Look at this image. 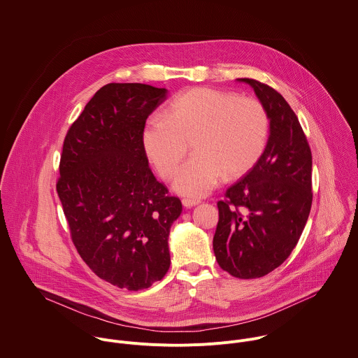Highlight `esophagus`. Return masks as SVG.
Returning <instances> with one entry per match:
<instances>
[{"label": "esophagus", "instance_id": "esophagus-1", "mask_svg": "<svg viewBox=\"0 0 358 358\" xmlns=\"http://www.w3.org/2000/svg\"><path fill=\"white\" fill-rule=\"evenodd\" d=\"M199 203H200L199 200H192V199H183V200H182V204H183V207H186V208H192V207L197 206Z\"/></svg>", "mask_w": 358, "mask_h": 358}]
</instances>
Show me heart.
Instances as JSON below:
<instances>
[{"label":"heart","instance_id":"1","mask_svg":"<svg viewBox=\"0 0 358 358\" xmlns=\"http://www.w3.org/2000/svg\"><path fill=\"white\" fill-rule=\"evenodd\" d=\"M269 136V117L255 99L210 87L175 97L145 122L141 144L161 178L171 179L192 144L194 155L183 165L173 189L182 196H207L221 179L245 175L259 161Z\"/></svg>","mask_w":358,"mask_h":358}]
</instances>
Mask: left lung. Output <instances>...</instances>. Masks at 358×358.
<instances>
[{
  "label": "left lung",
  "instance_id": "1",
  "mask_svg": "<svg viewBox=\"0 0 358 358\" xmlns=\"http://www.w3.org/2000/svg\"><path fill=\"white\" fill-rule=\"evenodd\" d=\"M248 83L269 117V137L255 166L218 201L214 252L220 266L240 279L278 268L303 234L313 203V157L294 111L275 89Z\"/></svg>",
  "mask_w": 358,
  "mask_h": 358
}]
</instances>
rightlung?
Listing matches in <instances>:
<instances>
[{"label": "right lung", "instance_id": "obj_1", "mask_svg": "<svg viewBox=\"0 0 358 358\" xmlns=\"http://www.w3.org/2000/svg\"><path fill=\"white\" fill-rule=\"evenodd\" d=\"M168 90L108 83L69 127L57 192L71 238L89 268L126 290H141L169 269V229L178 197L152 175L141 144L148 115Z\"/></svg>", "mask_w": 358, "mask_h": 358}]
</instances>
